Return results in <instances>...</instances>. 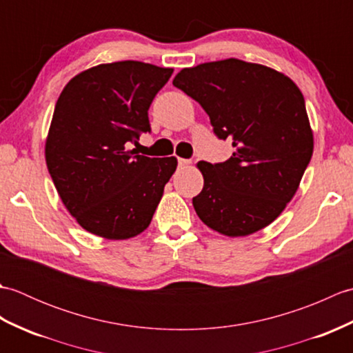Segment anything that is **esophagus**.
<instances>
[{
    "mask_svg": "<svg viewBox=\"0 0 353 353\" xmlns=\"http://www.w3.org/2000/svg\"><path fill=\"white\" fill-rule=\"evenodd\" d=\"M191 161L190 159H182V157H179V167H190Z\"/></svg>",
    "mask_w": 353,
    "mask_h": 353,
    "instance_id": "34e87169",
    "label": "esophagus"
}]
</instances>
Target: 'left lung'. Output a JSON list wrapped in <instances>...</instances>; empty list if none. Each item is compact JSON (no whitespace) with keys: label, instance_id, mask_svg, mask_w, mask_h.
<instances>
[{"label":"left lung","instance_id":"obj_1","mask_svg":"<svg viewBox=\"0 0 353 353\" xmlns=\"http://www.w3.org/2000/svg\"><path fill=\"white\" fill-rule=\"evenodd\" d=\"M200 103L214 133L232 141L228 161H200L199 219L226 236L273 223L301 185L314 138L301 89L285 74L239 59L183 68L172 80Z\"/></svg>","mask_w":353,"mask_h":353}]
</instances>
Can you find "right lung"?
<instances>
[{"instance_id": "obj_1", "label": "right lung", "mask_w": 353, "mask_h": 353, "mask_svg": "<svg viewBox=\"0 0 353 353\" xmlns=\"http://www.w3.org/2000/svg\"><path fill=\"white\" fill-rule=\"evenodd\" d=\"M172 68L123 61L72 77L59 95L45 161L65 208L81 228L106 239L144 232L177 159L127 148L150 132L148 108Z\"/></svg>"}]
</instances>
